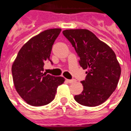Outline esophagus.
<instances>
[{
	"instance_id": "esophagus-1",
	"label": "esophagus",
	"mask_w": 131,
	"mask_h": 131,
	"mask_svg": "<svg viewBox=\"0 0 131 131\" xmlns=\"http://www.w3.org/2000/svg\"><path fill=\"white\" fill-rule=\"evenodd\" d=\"M66 81H67V82L69 83H73V82H75V80H69V79H67V80H66Z\"/></svg>"
}]
</instances>
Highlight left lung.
I'll return each instance as SVG.
<instances>
[{"label":"left lung","mask_w":131,"mask_h":131,"mask_svg":"<svg viewBox=\"0 0 131 131\" xmlns=\"http://www.w3.org/2000/svg\"><path fill=\"white\" fill-rule=\"evenodd\" d=\"M75 48L80 65L87 76L83 90L74 99L80 105L94 107L104 103L117 88L121 67L114 51L87 29H69L62 32Z\"/></svg>","instance_id":"8db88e82"}]
</instances>
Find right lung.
I'll use <instances>...</instances> for the list:
<instances>
[{"label": "right lung", "instance_id": "add662e5", "mask_svg": "<svg viewBox=\"0 0 131 131\" xmlns=\"http://www.w3.org/2000/svg\"><path fill=\"white\" fill-rule=\"evenodd\" d=\"M60 28L41 32L21 47L12 67L13 83L16 92L28 104L47 105L56 96L57 88L64 82L61 76L43 73V64L50 60L52 46Z\"/></svg>", "mask_w": 131, "mask_h": 131}]
</instances>
